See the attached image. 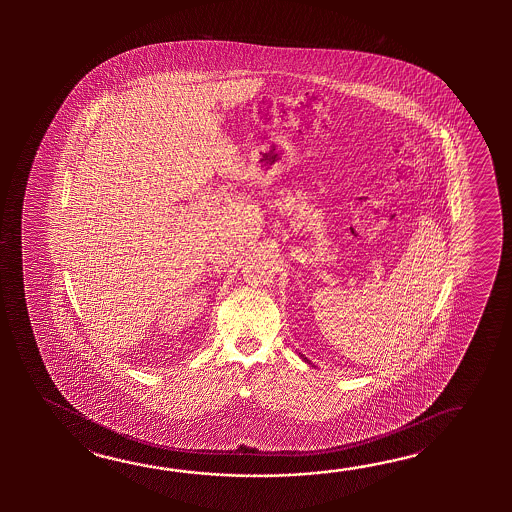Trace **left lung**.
Returning <instances> with one entry per match:
<instances>
[{
	"instance_id": "left-lung-1",
	"label": "left lung",
	"mask_w": 512,
	"mask_h": 512,
	"mask_svg": "<svg viewBox=\"0 0 512 512\" xmlns=\"http://www.w3.org/2000/svg\"><path fill=\"white\" fill-rule=\"evenodd\" d=\"M298 355H300V353H298ZM300 357H302V359H304L305 362H309V364H311V360H307V357H304V355H300Z\"/></svg>"
}]
</instances>
